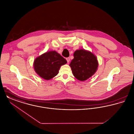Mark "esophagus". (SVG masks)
Masks as SVG:
<instances>
[{"label": "esophagus", "mask_w": 134, "mask_h": 134, "mask_svg": "<svg viewBox=\"0 0 134 134\" xmlns=\"http://www.w3.org/2000/svg\"><path fill=\"white\" fill-rule=\"evenodd\" d=\"M66 60H67V62L68 63H69V62H70V58L68 57L66 58Z\"/></svg>", "instance_id": "obj_1"}]
</instances>
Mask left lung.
<instances>
[{
  "instance_id": "obj_1",
  "label": "left lung",
  "mask_w": 134,
  "mask_h": 134,
  "mask_svg": "<svg viewBox=\"0 0 134 134\" xmlns=\"http://www.w3.org/2000/svg\"><path fill=\"white\" fill-rule=\"evenodd\" d=\"M73 56L74 59L72 60L69 66L77 79L83 81L96 73L98 62L93 53L84 49H80L75 51Z\"/></svg>"
}]
</instances>
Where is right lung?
<instances>
[{"instance_id":"obj_1","label":"right lung","mask_w":134,"mask_h":134,"mask_svg":"<svg viewBox=\"0 0 134 134\" xmlns=\"http://www.w3.org/2000/svg\"><path fill=\"white\" fill-rule=\"evenodd\" d=\"M67 63L66 60L56 51H50L36 58L33 65L38 76L48 80L56 76L61 66Z\"/></svg>"}]
</instances>
